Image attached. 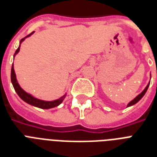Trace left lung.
Returning <instances> with one entry per match:
<instances>
[{
	"label": "left lung",
	"mask_w": 157,
	"mask_h": 157,
	"mask_svg": "<svg viewBox=\"0 0 157 157\" xmlns=\"http://www.w3.org/2000/svg\"><path fill=\"white\" fill-rule=\"evenodd\" d=\"M149 85H150V83H149L148 85L147 86L146 88L144 89V90L143 91V92H142L141 94H139V95L137 96L136 98H134V100H132L131 102H130V103H129V104H128V106H127V107H129V106H132V105H134V104H135V103H138V102H139V101L140 100V99H141V98H143V97H144V94H145V93H146V92H147V89H148Z\"/></svg>",
	"instance_id": "1"
}]
</instances>
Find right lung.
Listing matches in <instances>:
<instances>
[{
    "label": "right lung",
    "instance_id": "1",
    "mask_svg": "<svg viewBox=\"0 0 157 157\" xmlns=\"http://www.w3.org/2000/svg\"><path fill=\"white\" fill-rule=\"evenodd\" d=\"M33 33H30V34L27 36L26 37L29 36H30L31 34H33ZM26 37L21 39L20 44ZM19 49H20V45H19L18 48L15 51L14 54H13V57L15 56V54H18V51H19ZM11 82H12V84H13V88H14V90H15L16 93L18 94V95L19 96V97H20V98H22L24 102L28 103V104H31V105H33V106H35V107H39V108H42V109H49V108H52V107L59 106V105L63 102L64 98L66 97V94H65V95H63V97L59 98V99H57V100L48 102V101H42V100H40V99H37V98H34V97H33L32 95H30L29 94L26 93L25 91L23 90V89L21 88L20 86H19L18 82H17L15 72H14V69H13V65H12V67H11Z\"/></svg>",
    "mask_w": 157,
    "mask_h": 157
}]
</instances>
